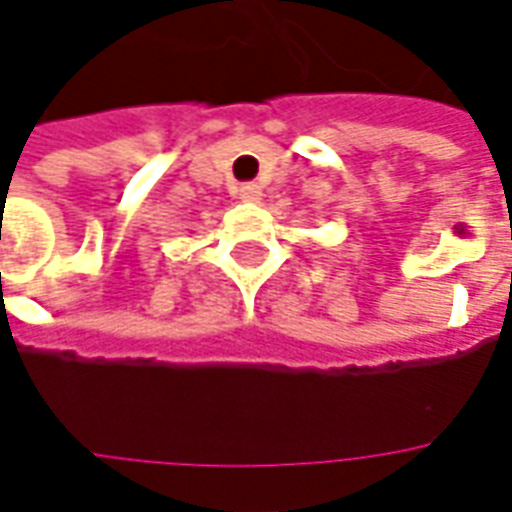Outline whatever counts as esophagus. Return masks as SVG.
<instances>
[{"label": "esophagus", "instance_id": "esophagus-1", "mask_svg": "<svg viewBox=\"0 0 512 512\" xmlns=\"http://www.w3.org/2000/svg\"><path fill=\"white\" fill-rule=\"evenodd\" d=\"M260 195H263V189H260V184H255V181H246V184L238 187V198L246 200V203H257Z\"/></svg>", "mask_w": 512, "mask_h": 512}]
</instances>
